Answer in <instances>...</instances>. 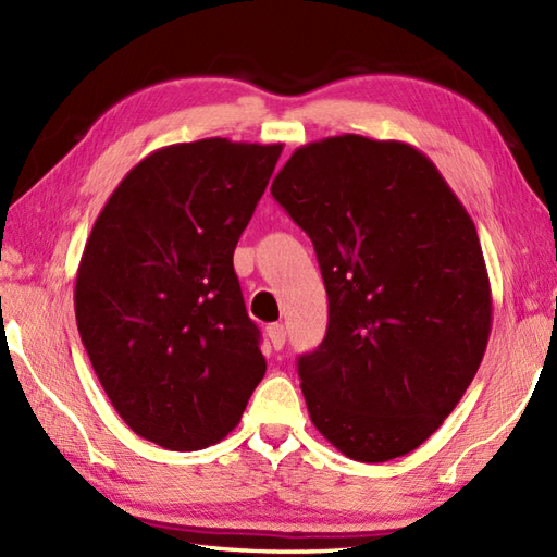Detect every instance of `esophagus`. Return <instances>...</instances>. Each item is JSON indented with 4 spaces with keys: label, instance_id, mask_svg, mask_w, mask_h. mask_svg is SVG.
Instances as JSON below:
<instances>
[{
    "label": "esophagus",
    "instance_id": "esophagus-1",
    "mask_svg": "<svg viewBox=\"0 0 557 557\" xmlns=\"http://www.w3.org/2000/svg\"><path fill=\"white\" fill-rule=\"evenodd\" d=\"M268 337H270V345L275 349H282L285 347V339H287V330L282 323H272L268 325Z\"/></svg>",
    "mask_w": 557,
    "mask_h": 557
}]
</instances>
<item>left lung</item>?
Instances as JSON below:
<instances>
[{
    "label": "left lung",
    "mask_w": 557,
    "mask_h": 557,
    "mask_svg": "<svg viewBox=\"0 0 557 557\" xmlns=\"http://www.w3.org/2000/svg\"><path fill=\"white\" fill-rule=\"evenodd\" d=\"M270 194L311 236L327 292L325 339L299 357L313 425L357 461L411 453L488 345L474 222L421 150L357 134L294 150Z\"/></svg>",
    "instance_id": "obj_1"
}]
</instances>
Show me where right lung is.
I'll return each instance as SVG.
<instances>
[{
  "instance_id": "add662e5",
  "label": "right lung",
  "mask_w": 557,
  "mask_h": 557,
  "mask_svg": "<svg viewBox=\"0 0 557 557\" xmlns=\"http://www.w3.org/2000/svg\"><path fill=\"white\" fill-rule=\"evenodd\" d=\"M282 144L203 138L150 152L83 248L76 323L112 407L176 453L222 441L265 375L234 248Z\"/></svg>"
}]
</instances>
